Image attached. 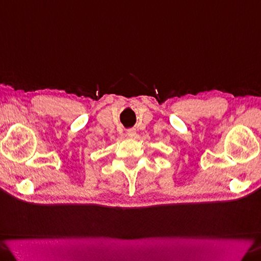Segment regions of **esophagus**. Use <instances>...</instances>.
<instances>
[{
    "mask_svg": "<svg viewBox=\"0 0 261 261\" xmlns=\"http://www.w3.org/2000/svg\"><path fill=\"white\" fill-rule=\"evenodd\" d=\"M136 135H137L136 129H129L128 131H126V136H128L129 138H135Z\"/></svg>",
    "mask_w": 261,
    "mask_h": 261,
    "instance_id": "esophagus-1",
    "label": "esophagus"
}]
</instances>
